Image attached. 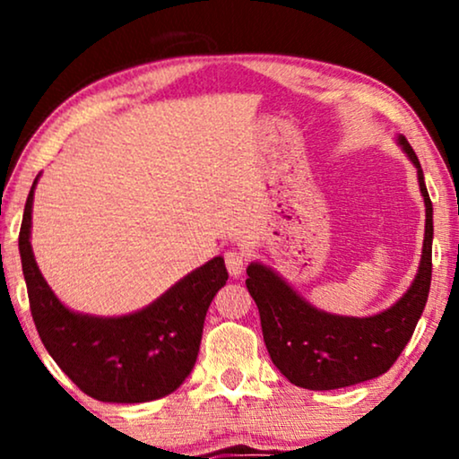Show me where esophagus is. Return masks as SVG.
<instances>
[{"label":"esophagus","instance_id":"obj_1","mask_svg":"<svg viewBox=\"0 0 459 459\" xmlns=\"http://www.w3.org/2000/svg\"><path fill=\"white\" fill-rule=\"evenodd\" d=\"M244 263H247V255L240 253V250H228L225 253V267L231 278H240L244 272Z\"/></svg>","mask_w":459,"mask_h":459}]
</instances>
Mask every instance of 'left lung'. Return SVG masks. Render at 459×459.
Segmentation results:
<instances>
[{"label":"left lung","instance_id":"left-lung-1","mask_svg":"<svg viewBox=\"0 0 459 459\" xmlns=\"http://www.w3.org/2000/svg\"><path fill=\"white\" fill-rule=\"evenodd\" d=\"M394 140L416 167L426 212L418 273L401 299L374 316H338L311 305L265 263L247 267V288L259 307L269 357L300 388L332 391L378 378L397 361L422 317L432 275V203L410 142L403 135Z\"/></svg>","mask_w":459,"mask_h":459}]
</instances>
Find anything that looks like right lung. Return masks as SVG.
<instances>
[{
	"label": "right lung",
	"mask_w": 459,
	"mask_h": 459,
	"mask_svg": "<svg viewBox=\"0 0 459 459\" xmlns=\"http://www.w3.org/2000/svg\"><path fill=\"white\" fill-rule=\"evenodd\" d=\"M39 178L24 204L18 250L30 313L48 353L81 391L104 403H146L178 391L196 363L211 300L228 281L223 256H212L134 313L74 311L49 288L30 247Z\"/></svg>",
	"instance_id": "obj_1"
}]
</instances>
